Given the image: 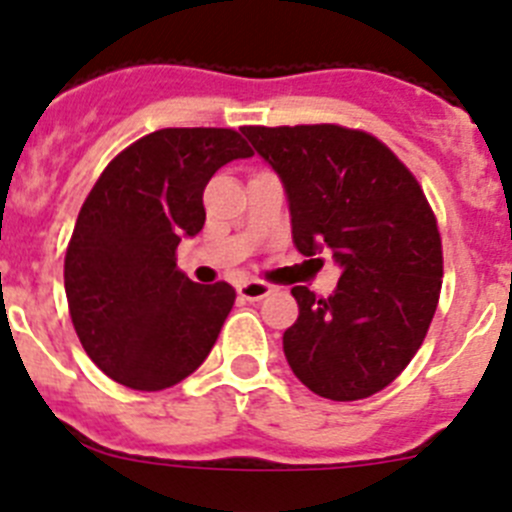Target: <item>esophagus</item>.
Returning a JSON list of instances; mask_svg holds the SVG:
<instances>
[{"label":"esophagus","instance_id":"esophagus-1","mask_svg":"<svg viewBox=\"0 0 512 512\" xmlns=\"http://www.w3.org/2000/svg\"><path fill=\"white\" fill-rule=\"evenodd\" d=\"M237 293L239 298H245V301H260L267 293H273V285L262 283V280H245V283L237 285Z\"/></svg>","mask_w":512,"mask_h":512}]
</instances>
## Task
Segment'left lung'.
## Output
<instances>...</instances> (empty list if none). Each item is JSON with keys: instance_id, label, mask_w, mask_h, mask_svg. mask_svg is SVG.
<instances>
[{"instance_id": "obj_1", "label": "left lung", "mask_w": 512, "mask_h": 512, "mask_svg": "<svg viewBox=\"0 0 512 512\" xmlns=\"http://www.w3.org/2000/svg\"><path fill=\"white\" fill-rule=\"evenodd\" d=\"M242 135L283 183L298 252L331 250L342 270L326 298L290 288V370L321 398H370L405 370L434 319L444 275L434 211L411 170L367 132L298 124Z\"/></svg>"}]
</instances>
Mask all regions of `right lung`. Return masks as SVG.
Segmentation results:
<instances>
[{"mask_svg":"<svg viewBox=\"0 0 512 512\" xmlns=\"http://www.w3.org/2000/svg\"><path fill=\"white\" fill-rule=\"evenodd\" d=\"M250 155L234 130H158L107 165L78 211L63 270L68 311L86 354L124 388L165 390L209 357L234 288L193 283L176 247L204 229L211 176Z\"/></svg>","mask_w":512,"mask_h":512,"instance_id":"1","label":"right lung"}]
</instances>
